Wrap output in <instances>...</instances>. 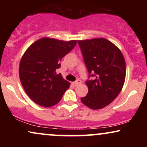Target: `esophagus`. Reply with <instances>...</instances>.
<instances>
[{
    "mask_svg": "<svg viewBox=\"0 0 147 147\" xmlns=\"http://www.w3.org/2000/svg\"><path fill=\"white\" fill-rule=\"evenodd\" d=\"M80 83H81L80 80H77V81H75V82H72V84H73L74 86H77L78 84H79Z\"/></svg>",
    "mask_w": 147,
    "mask_h": 147,
    "instance_id": "34e87169",
    "label": "esophagus"
}]
</instances>
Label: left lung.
Masks as SVG:
<instances>
[{
  "instance_id": "8db88e82",
  "label": "left lung",
  "mask_w": 147,
  "mask_h": 147,
  "mask_svg": "<svg viewBox=\"0 0 147 147\" xmlns=\"http://www.w3.org/2000/svg\"><path fill=\"white\" fill-rule=\"evenodd\" d=\"M88 72L86 84L88 92L81 100L93 110L114 100L122 90L126 77V63L120 50L104 38L79 41Z\"/></svg>"
}]
</instances>
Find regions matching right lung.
<instances>
[{
  "instance_id": "1",
  "label": "right lung",
  "mask_w": 147,
  "mask_h": 147,
  "mask_svg": "<svg viewBox=\"0 0 147 147\" xmlns=\"http://www.w3.org/2000/svg\"><path fill=\"white\" fill-rule=\"evenodd\" d=\"M44 37L27 49L19 65V77L23 88L33 102L43 107L59 102L70 83L56 70L60 61L77 44Z\"/></svg>"
}]
</instances>
